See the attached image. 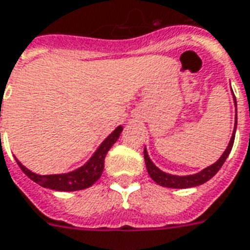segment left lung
Returning a JSON list of instances; mask_svg holds the SVG:
<instances>
[{"label": "left lung", "instance_id": "obj_1", "mask_svg": "<svg viewBox=\"0 0 250 250\" xmlns=\"http://www.w3.org/2000/svg\"><path fill=\"white\" fill-rule=\"evenodd\" d=\"M234 105H236V97H234ZM237 106V105H236ZM236 127H237V114H236V121H234V129L233 133H232V137H230L229 145L225 149V151L223 153L220 158L217 162H215L211 166H208L204 170H202L198 174H194V175H185V176H178V175H171V174H167V172H163L162 170H159L153 162L151 159L149 158L147 155V151L146 149L144 150V157H145V163L146 168H147V172H149L150 178L153 179L155 183H158L159 186H163V187H168V188H189V187H196V186H200L206 183L207 181H209L212 176L216 175V172L219 171L223 166V163L225 162V159L228 158L230 150H232V146H233L234 142V134H236Z\"/></svg>", "mask_w": 250, "mask_h": 250}]
</instances>
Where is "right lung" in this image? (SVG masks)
<instances>
[{"label": "right lung", "mask_w": 250, "mask_h": 250, "mask_svg": "<svg viewBox=\"0 0 250 250\" xmlns=\"http://www.w3.org/2000/svg\"><path fill=\"white\" fill-rule=\"evenodd\" d=\"M123 132V126L114 129L113 133H110L106 137L104 142L99 146L96 153L92 155V158L88 161L84 166L79 167L75 171L67 172V174H54V175H38L35 172L30 171L22 163L16 159L21 170L29 176L31 181L38 183L46 188L55 189V191H79L91 187L95 182L99 181V178L104 170V159L106 153L113 146V144L118 140L120 133Z\"/></svg>", "instance_id": "1"}]
</instances>
